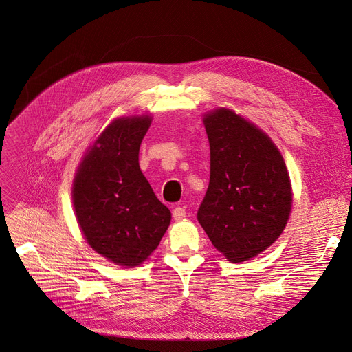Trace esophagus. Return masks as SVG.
<instances>
[{"label": "esophagus", "instance_id": "obj_1", "mask_svg": "<svg viewBox=\"0 0 352 352\" xmlns=\"http://www.w3.org/2000/svg\"><path fill=\"white\" fill-rule=\"evenodd\" d=\"M186 216H187V211H186L184 207H179V206L174 207V210H173V217H174L175 220H181V219H184Z\"/></svg>", "mask_w": 352, "mask_h": 352}]
</instances>
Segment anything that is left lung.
Listing matches in <instances>:
<instances>
[{
    "mask_svg": "<svg viewBox=\"0 0 352 352\" xmlns=\"http://www.w3.org/2000/svg\"><path fill=\"white\" fill-rule=\"evenodd\" d=\"M204 125L210 182L197 219L228 261H248L287 223L292 192L285 161L266 133L233 111H214Z\"/></svg>",
    "mask_w": 352,
    "mask_h": 352,
    "instance_id": "left-lung-1",
    "label": "left lung"
}]
</instances>
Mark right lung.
<instances>
[{"instance_id":"1","label":"right lung","mask_w":352,"mask_h":352,"mask_svg":"<svg viewBox=\"0 0 352 352\" xmlns=\"http://www.w3.org/2000/svg\"><path fill=\"white\" fill-rule=\"evenodd\" d=\"M151 118H122L87 152L74 179L73 206L87 243L120 266H138L154 252L171 212L140 168Z\"/></svg>"}]
</instances>
